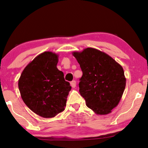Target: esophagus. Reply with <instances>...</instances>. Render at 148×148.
I'll return each instance as SVG.
<instances>
[{"label":"esophagus","mask_w":148,"mask_h":148,"mask_svg":"<svg viewBox=\"0 0 148 148\" xmlns=\"http://www.w3.org/2000/svg\"><path fill=\"white\" fill-rule=\"evenodd\" d=\"M71 86H72V87H73V88H74V87H76V81H74V80H73V81H72L71 82Z\"/></svg>","instance_id":"obj_1"}]
</instances>
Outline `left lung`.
Instances as JSON below:
<instances>
[{"label": "left lung", "mask_w": 148, "mask_h": 148, "mask_svg": "<svg viewBox=\"0 0 148 148\" xmlns=\"http://www.w3.org/2000/svg\"><path fill=\"white\" fill-rule=\"evenodd\" d=\"M72 55L83 72L79 91L87 106L97 115L111 113L118 105L126 86L123 69L108 55L92 47Z\"/></svg>", "instance_id": "1"}]
</instances>
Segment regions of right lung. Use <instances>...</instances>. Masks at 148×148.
<instances>
[{"instance_id": "right-lung-1", "label": "right lung", "mask_w": 148, "mask_h": 148, "mask_svg": "<svg viewBox=\"0 0 148 148\" xmlns=\"http://www.w3.org/2000/svg\"><path fill=\"white\" fill-rule=\"evenodd\" d=\"M59 56L51 51L38 55L27 65L18 81L21 97L29 108L45 118L64 110L70 83L57 68Z\"/></svg>"}]
</instances>
